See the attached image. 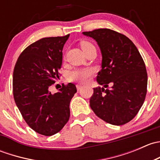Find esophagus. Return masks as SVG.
Returning a JSON list of instances; mask_svg holds the SVG:
<instances>
[{
  "label": "esophagus",
  "instance_id": "34e87169",
  "mask_svg": "<svg viewBox=\"0 0 160 160\" xmlns=\"http://www.w3.org/2000/svg\"><path fill=\"white\" fill-rule=\"evenodd\" d=\"M81 88H82L81 85H80V84H77V90H80V89H81Z\"/></svg>",
  "mask_w": 160,
  "mask_h": 160
}]
</instances>
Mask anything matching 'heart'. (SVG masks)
Wrapping results in <instances>:
<instances>
[{
    "mask_svg": "<svg viewBox=\"0 0 160 160\" xmlns=\"http://www.w3.org/2000/svg\"><path fill=\"white\" fill-rule=\"evenodd\" d=\"M90 46H93V45L87 41H83L80 43V46H81L82 49H85V48L88 47ZM93 72H94V70H93V68H90V67L77 69V70H72L69 72L68 76H67V79L70 81L85 83L89 81Z\"/></svg>",
    "mask_w": 160,
    "mask_h": 160,
    "instance_id": "1",
    "label": "heart"
}]
</instances>
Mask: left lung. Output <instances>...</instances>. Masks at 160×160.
Masks as SVG:
<instances>
[{"mask_svg":"<svg viewBox=\"0 0 160 160\" xmlns=\"http://www.w3.org/2000/svg\"><path fill=\"white\" fill-rule=\"evenodd\" d=\"M98 42L102 55L101 70L90 106L98 117L114 125L128 123L144 103L147 72L139 52L125 35L108 28L83 32Z\"/></svg>","mask_w":160,"mask_h":160,"instance_id":"obj_1","label":"left lung"}]
</instances>
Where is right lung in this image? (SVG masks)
Masks as SVG:
<instances>
[{"mask_svg": "<svg viewBox=\"0 0 160 160\" xmlns=\"http://www.w3.org/2000/svg\"><path fill=\"white\" fill-rule=\"evenodd\" d=\"M70 35L43 38L28 46L19 56L13 72L16 105L28 126L50 136L59 132L70 118V103L77 92L73 83L57 93L49 89L59 78L62 49Z\"/></svg>", "mask_w": 160, "mask_h": 160, "instance_id": "1", "label": "right lung"}]
</instances>
